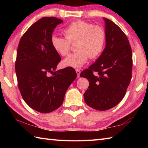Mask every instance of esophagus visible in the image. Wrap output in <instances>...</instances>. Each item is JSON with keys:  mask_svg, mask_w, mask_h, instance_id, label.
<instances>
[{"mask_svg": "<svg viewBox=\"0 0 148 148\" xmlns=\"http://www.w3.org/2000/svg\"><path fill=\"white\" fill-rule=\"evenodd\" d=\"M76 73H77V77H80V73H81L80 70H79V69H76Z\"/></svg>", "mask_w": 148, "mask_h": 148, "instance_id": "obj_1", "label": "esophagus"}]
</instances>
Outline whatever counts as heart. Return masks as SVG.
Segmentation results:
<instances>
[{
  "mask_svg": "<svg viewBox=\"0 0 148 148\" xmlns=\"http://www.w3.org/2000/svg\"><path fill=\"white\" fill-rule=\"evenodd\" d=\"M63 32L65 37L53 36L51 44L53 49L61 56H67L71 44L76 42L77 51L66 58V67L79 69L87 62L89 57L96 58L101 55L106 42V32L103 27L84 21H76L65 27Z\"/></svg>",
  "mask_w": 148,
  "mask_h": 148,
  "instance_id": "1",
  "label": "heart"
}]
</instances>
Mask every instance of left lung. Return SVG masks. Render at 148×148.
I'll return each instance as SVG.
<instances>
[{
	"mask_svg": "<svg viewBox=\"0 0 148 148\" xmlns=\"http://www.w3.org/2000/svg\"><path fill=\"white\" fill-rule=\"evenodd\" d=\"M106 45L95 63L81 72L89 81L84 93L86 104L99 111L116 106L123 99L132 72V51L125 34L117 25L103 18ZM96 71L95 76L93 72Z\"/></svg>",
	"mask_w": 148,
	"mask_h": 148,
	"instance_id": "obj_1",
	"label": "left lung"
}]
</instances>
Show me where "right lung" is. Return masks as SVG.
I'll return each mask as SVG.
<instances>
[{
	"mask_svg": "<svg viewBox=\"0 0 148 148\" xmlns=\"http://www.w3.org/2000/svg\"><path fill=\"white\" fill-rule=\"evenodd\" d=\"M62 22L56 17H43L29 28L18 44L15 71L19 90L29 106L42 113L62 106L66 91L77 77L71 67L56 71L61 57L53 49L51 38Z\"/></svg>",
	"mask_w": 148,
	"mask_h": 148,
	"instance_id": "1",
	"label": "right lung"
}]
</instances>
